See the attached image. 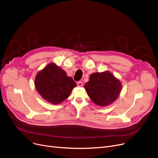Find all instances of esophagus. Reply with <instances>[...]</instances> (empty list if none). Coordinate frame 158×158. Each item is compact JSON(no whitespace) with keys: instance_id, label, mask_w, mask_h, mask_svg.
I'll list each match as a JSON object with an SVG mask.
<instances>
[{"instance_id":"obj_1","label":"esophagus","mask_w":158,"mask_h":158,"mask_svg":"<svg viewBox=\"0 0 158 158\" xmlns=\"http://www.w3.org/2000/svg\"><path fill=\"white\" fill-rule=\"evenodd\" d=\"M77 86H80V87L82 86H83V82H82V81H78L77 82Z\"/></svg>"}]
</instances>
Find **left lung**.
I'll return each mask as SVG.
<instances>
[{
    "label": "left lung",
    "mask_w": 158,
    "mask_h": 158,
    "mask_svg": "<svg viewBox=\"0 0 158 158\" xmlns=\"http://www.w3.org/2000/svg\"><path fill=\"white\" fill-rule=\"evenodd\" d=\"M121 88L120 81L109 72L92 73L85 85L91 100L101 106L113 102L118 97Z\"/></svg>",
    "instance_id": "obj_1"
}]
</instances>
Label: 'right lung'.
Here are the masks:
<instances>
[{
    "instance_id": "obj_1",
    "label": "right lung",
    "mask_w": 158,
    "mask_h": 158,
    "mask_svg": "<svg viewBox=\"0 0 158 158\" xmlns=\"http://www.w3.org/2000/svg\"><path fill=\"white\" fill-rule=\"evenodd\" d=\"M35 85L41 97L54 104L67 98L77 85L72 77H68L63 70L54 63L48 64L38 73Z\"/></svg>"
}]
</instances>
